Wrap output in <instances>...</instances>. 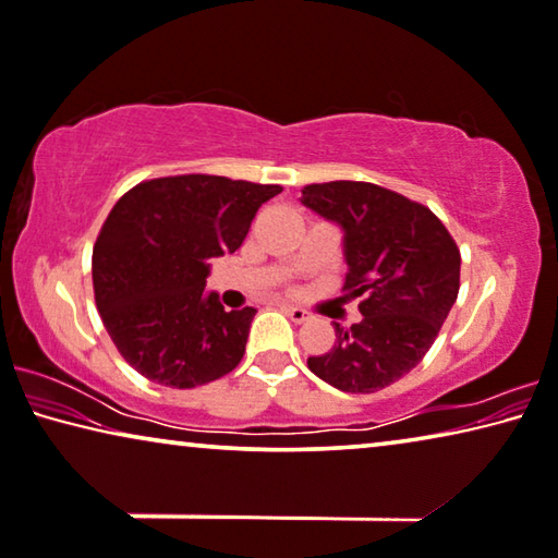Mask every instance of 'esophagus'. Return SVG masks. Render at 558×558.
Wrapping results in <instances>:
<instances>
[{
  "instance_id": "1",
  "label": "esophagus",
  "mask_w": 558,
  "mask_h": 558,
  "mask_svg": "<svg viewBox=\"0 0 558 558\" xmlns=\"http://www.w3.org/2000/svg\"><path fill=\"white\" fill-rule=\"evenodd\" d=\"M281 312H284L291 322H296V324H304V322H308L312 319V314L306 312V308H299V306H287V304H281Z\"/></svg>"
}]
</instances>
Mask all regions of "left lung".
Segmentation results:
<instances>
[{"mask_svg": "<svg viewBox=\"0 0 558 558\" xmlns=\"http://www.w3.org/2000/svg\"><path fill=\"white\" fill-rule=\"evenodd\" d=\"M302 204L344 229V294L364 314L351 329L333 324L331 351L306 364L339 391L387 389L439 337L459 296V246L432 209L379 184H306Z\"/></svg>", "mask_w": 558, "mask_h": 558, "instance_id": "8db88e82", "label": "left lung"}]
</instances>
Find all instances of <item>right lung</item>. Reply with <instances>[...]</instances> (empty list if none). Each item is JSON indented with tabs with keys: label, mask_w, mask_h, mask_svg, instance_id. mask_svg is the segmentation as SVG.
I'll return each instance as SVG.
<instances>
[{
	"label": "right lung",
	"mask_w": 558,
	"mask_h": 558,
	"mask_svg": "<svg viewBox=\"0 0 558 558\" xmlns=\"http://www.w3.org/2000/svg\"><path fill=\"white\" fill-rule=\"evenodd\" d=\"M281 192L214 174L159 177L114 204L92 252L94 302L124 362L149 381L194 389L242 362L256 308L204 296L209 259L236 252Z\"/></svg>",
	"instance_id": "right-lung-1"
}]
</instances>
